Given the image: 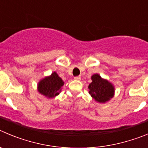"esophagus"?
I'll list each match as a JSON object with an SVG mask.
<instances>
[{"label":"esophagus","mask_w":148,"mask_h":148,"mask_svg":"<svg viewBox=\"0 0 148 148\" xmlns=\"http://www.w3.org/2000/svg\"><path fill=\"white\" fill-rule=\"evenodd\" d=\"M74 79H75V80H77V81H80L81 79H82V77H81V76H75V78H74Z\"/></svg>","instance_id":"1"}]
</instances>
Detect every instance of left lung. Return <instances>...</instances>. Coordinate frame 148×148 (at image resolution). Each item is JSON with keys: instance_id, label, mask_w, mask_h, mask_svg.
Instances as JSON below:
<instances>
[{"instance_id": "left-lung-1", "label": "left lung", "mask_w": 148, "mask_h": 148, "mask_svg": "<svg viewBox=\"0 0 148 148\" xmlns=\"http://www.w3.org/2000/svg\"><path fill=\"white\" fill-rule=\"evenodd\" d=\"M92 82L89 84V93L99 103H106L114 96L115 87L111 82L95 73L91 76Z\"/></svg>"}]
</instances>
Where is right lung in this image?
<instances>
[{"label":"right lung","mask_w":148,"mask_h":148,"mask_svg":"<svg viewBox=\"0 0 148 148\" xmlns=\"http://www.w3.org/2000/svg\"><path fill=\"white\" fill-rule=\"evenodd\" d=\"M64 84V82L61 78L56 72H53L50 75L46 76L38 82V91L45 97L52 99L59 95Z\"/></svg>","instance_id":"1"}]
</instances>
